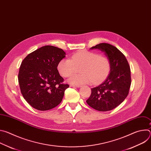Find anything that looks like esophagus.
<instances>
[{
    "label": "esophagus",
    "instance_id": "esophagus-1",
    "mask_svg": "<svg viewBox=\"0 0 151 151\" xmlns=\"http://www.w3.org/2000/svg\"><path fill=\"white\" fill-rule=\"evenodd\" d=\"M79 85H75V84H71L70 87H80Z\"/></svg>",
    "mask_w": 151,
    "mask_h": 151
}]
</instances>
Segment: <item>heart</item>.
<instances>
[{
	"label": "heart",
	"mask_w": 151,
	"mask_h": 151,
	"mask_svg": "<svg viewBox=\"0 0 151 151\" xmlns=\"http://www.w3.org/2000/svg\"><path fill=\"white\" fill-rule=\"evenodd\" d=\"M57 68L63 77L71 76L81 68V74L73 75L69 78L70 83L80 85L91 82L97 83L109 74L111 64L105 55L88 51H80L73 54L71 59L63 58L60 60Z\"/></svg>",
	"instance_id": "heart-1"
}]
</instances>
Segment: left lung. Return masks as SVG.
I'll list each match as a JSON object with an SVG mask.
<instances>
[{
	"label": "left lung",
	"instance_id": "8db88e82",
	"mask_svg": "<svg viewBox=\"0 0 151 151\" xmlns=\"http://www.w3.org/2000/svg\"><path fill=\"white\" fill-rule=\"evenodd\" d=\"M91 49L105 52L110 61L111 71L104 81L91 88L86 101L97 111H109L119 105L129 93L132 82L130 65L125 55L111 44L101 43Z\"/></svg>",
	"mask_w": 151,
	"mask_h": 151
}]
</instances>
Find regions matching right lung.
<instances>
[{
  "label": "right lung",
  "instance_id": "add662e5",
  "mask_svg": "<svg viewBox=\"0 0 151 151\" xmlns=\"http://www.w3.org/2000/svg\"><path fill=\"white\" fill-rule=\"evenodd\" d=\"M65 55L61 48L46 45L28 54L21 63L18 76L21 93L33 108L48 111L61 102L69 85L63 83L57 66Z\"/></svg>",
  "mask_w": 151,
  "mask_h": 151
}]
</instances>
